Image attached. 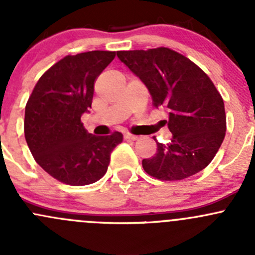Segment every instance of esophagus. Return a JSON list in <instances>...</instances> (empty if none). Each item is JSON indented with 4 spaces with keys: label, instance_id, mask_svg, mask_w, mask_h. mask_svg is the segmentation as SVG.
<instances>
[{
    "label": "esophagus",
    "instance_id": "esophagus-1",
    "mask_svg": "<svg viewBox=\"0 0 255 255\" xmlns=\"http://www.w3.org/2000/svg\"><path fill=\"white\" fill-rule=\"evenodd\" d=\"M125 139H128V140H137V139H138V135L130 134V133H126V134H125Z\"/></svg>",
    "mask_w": 255,
    "mask_h": 255
}]
</instances>
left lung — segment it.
<instances>
[{
  "label": "left lung",
  "instance_id": "left-lung-1",
  "mask_svg": "<svg viewBox=\"0 0 255 255\" xmlns=\"http://www.w3.org/2000/svg\"><path fill=\"white\" fill-rule=\"evenodd\" d=\"M117 56L148 87L153 106L169 111L173 139L156 142V153L142 161L145 173L175 181L206 168L227 128L223 99L212 80L189 58L165 47L121 50Z\"/></svg>",
  "mask_w": 255,
  "mask_h": 255
}]
</instances>
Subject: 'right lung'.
I'll return each mask as SVG.
<instances>
[{"label": "right lung", "mask_w": 255, "mask_h": 255, "mask_svg": "<svg viewBox=\"0 0 255 255\" xmlns=\"http://www.w3.org/2000/svg\"><path fill=\"white\" fill-rule=\"evenodd\" d=\"M116 51L92 50L66 55L35 84L24 115V137L33 158L63 184L84 186L106 174L122 133H87L81 115L91 107L94 85Z\"/></svg>", "instance_id": "add662e5"}]
</instances>
